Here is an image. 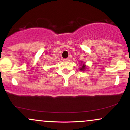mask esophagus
I'll use <instances>...</instances> for the list:
<instances>
[{"instance_id":"obj_1","label":"esophagus","mask_w":130,"mask_h":130,"mask_svg":"<svg viewBox=\"0 0 130 130\" xmlns=\"http://www.w3.org/2000/svg\"><path fill=\"white\" fill-rule=\"evenodd\" d=\"M65 61H69V58H66V59H64Z\"/></svg>"}]
</instances>
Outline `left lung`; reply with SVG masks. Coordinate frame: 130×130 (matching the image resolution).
I'll return each instance as SVG.
<instances>
[{"mask_svg": "<svg viewBox=\"0 0 130 130\" xmlns=\"http://www.w3.org/2000/svg\"><path fill=\"white\" fill-rule=\"evenodd\" d=\"M86 65H84V64H83V65H82V67H80V68H79V69L81 70V71H84V70L86 69Z\"/></svg>", "mask_w": 130, "mask_h": 130, "instance_id": "1", "label": "left lung"}]
</instances>
